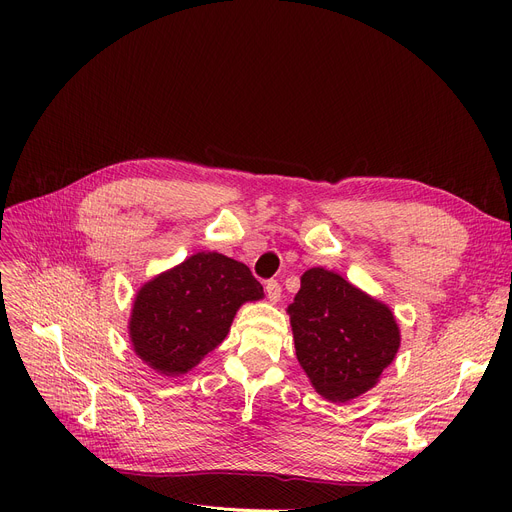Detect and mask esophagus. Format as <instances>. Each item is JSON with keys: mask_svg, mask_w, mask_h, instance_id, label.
<instances>
[{"mask_svg": "<svg viewBox=\"0 0 512 512\" xmlns=\"http://www.w3.org/2000/svg\"><path fill=\"white\" fill-rule=\"evenodd\" d=\"M265 294L267 299H270L272 303H278L280 301V294H282V286L278 280H267L265 282Z\"/></svg>", "mask_w": 512, "mask_h": 512, "instance_id": "1", "label": "esophagus"}]
</instances>
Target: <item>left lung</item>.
Returning <instances> with one entry per match:
<instances>
[{
    "mask_svg": "<svg viewBox=\"0 0 512 512\" xmlns=\"http://www.w3.org/2000/svg\"><path fill=\"white\" fill-rule=\"evenodd\" d=\"M288 313L297 359L332 402H348L378 384L400 346L392 311L324 267L303 274Z\"/></svg>",
    "mask_w": 512,
    "mask_h": 512,
    "instance_id": "obj_1",
    "label": "left lung"
}]
</instances>
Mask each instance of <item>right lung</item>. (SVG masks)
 Instances as JSON below:
<instances>
[{
  "label": "right lung",
  "mask_w": 512,
  "mask_h": 512,
  "mask_svg": "<svg viewBox=\"0 0 512 512\" xmlns=\"http://www.w3.org/2000/svg\"><path fill=\"white\" fill-rule=\"evenodd\" d=\"M261 297L245 263L197 253L139 290L130 317L134 351L159 373H186L226 338L238 307Z\"/></svg>",
  "instance_id": "1"
}]
</instances>
